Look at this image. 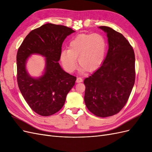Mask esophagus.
<instances>
[{"mask_svg": "<svg viewBox=\"0 0 152 152\" xmlns=\"http://www.w3.org/2000/svg\"><path fill=\"white\" fill-rule=\"evenodd\" d=\"M82 81H83V79H82L81 77H77V78L76 82H77V83H79V82H82Z\"/></svg>", "mask_w": 152, "mask_h": 152, "instance_id": "obj_1", "label": "esophagus"}]
</instances>
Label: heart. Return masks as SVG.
Listing matches in <instances>:
<instances>
[{
	"label": "heart",
	"mask_w": 152,
	"mask_h": 152,
	"mask_svg": "<svg viewBox=\"0 0 152 152\" xmlns=\"http://www.w3.org/2000/svg\"><path fill=\"white\" fill-rule=\"evenodd\" d=\"M106 42L99 34H82L73 39L68 49H63L59 59L65 70L72 73L77 68V58L80 65V72H93L102 65L104 58Z\"/></svg>",
	"instance_id": "b5f03b06"
}]
</instances>
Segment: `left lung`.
Listing matches in <instances>:
<instances>
[{
	"label": "left lung",
	"mask_w": 152,
	"mask_h": 152,
	"mask_svg": "<svg viewBox=\"0 0 152 152\" xmlns=\"http://www.w3.org/2000/svg\"><path fill=\"white\" fill-rule=\"evenodd\" d=\"M108 50L102 66L85 79L84 102L95 115L107 117L118 113L126 104L135 82L134 50L124 35L102 26Z\"/></svg>",
	"instance_id": "8db88e82"
}]
</instances>
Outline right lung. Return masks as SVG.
Here are the masks:
<instances>
[{"instance_id":"add662e5","label":"right lung","mask_w":152,"mask_h":152,"mask_svg":"<svg viewBox=\"0 0 152 152\" xmlns=\"http://www.w3.org/2000/svg\"><path fill=\"white\" fill-rule=\"evenodd\" d=\"M73 32L65 26L45 24L31 31L18 49V87L29 107L40 115L49 116L58 112L75 85L77 78L64 71L58 63L63 41ZM34 53L45 58L43 75L37 78L30 76L26 67L28 58Z\"/></svg>"}]
</instances>
